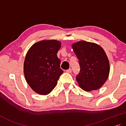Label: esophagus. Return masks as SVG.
<instances>
[{
    "instance_id": "obj_1",
    "label": "esophagus",
    "mask_w": 126,
    "mask_h": 126,
    "mask_svg": "<svg viewBox=\"0 0 126 126\" xmlns=\"http://www.w3.org/2000/svg\"><path fill=\"white\" fill-rule=\"evenodd\" d=\"M66 72H67V73H71V72H72V70L71 68H69L68 70H66Z\"/></svg>"
}]
</instances>
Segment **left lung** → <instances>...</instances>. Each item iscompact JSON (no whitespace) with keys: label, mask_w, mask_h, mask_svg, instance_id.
I'll return each instance as SVG.
<instances>
[{"label":"left lung","mask_w":126,"mask_h":126,"mask_svg":"<svg viewBox=\"0 0 126 126\" xmlns=\"http://www.w3.org/2000/svg\"><path fill=\"white\" fill-rule=\"evenodd\" d=\"M72 47L79 60L80 70L77 77L79 86L83 90H96L109 77L110 64L104 49L97 44L79 41Z\"/></svg>","instance_id":"obj_1"}]
</instances>
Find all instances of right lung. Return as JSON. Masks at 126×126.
<instances>
[{"instance_id": "add662e5", "label": "right lung", "mask_w": 126, "mask_h": 126, "mask_svg": "<svg viewBox=\"0 0 126 126\" xmlns=\"http://www.w3.org/2000/svg\"><path fill=\"white\" fill-rule=\"evenodd\" d=\"M61 42L45 40L31 46L26 55L24 74L28 85L40 95H47L55 87L63 71L57 52Z\"/></svg>"}]
</instances>
